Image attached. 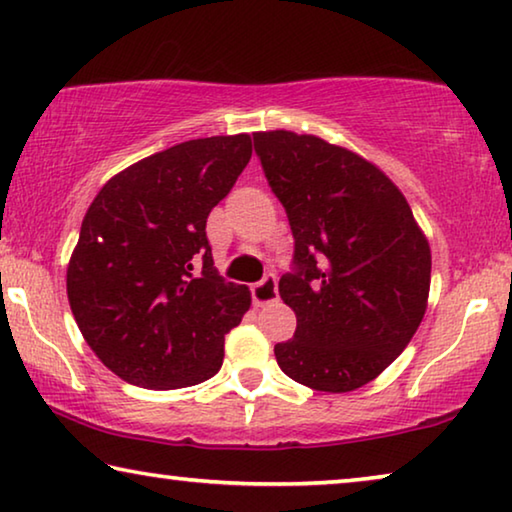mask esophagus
I'll use <instances>...</instances> for the list:
<instances>
[{"mask_svg":"<svg viewBox=\"0 0 512 512\" xmlns=\"http://www.w3.org/2000/svg\"><path fill=\"white\" fill-rule=\"evenodd\" d=\"M251 300H254L256 306L277 300V277H274V274H267V277L254 283V286H251Z\"/></svg>","mask_w":512,"mask_h":512,"instance_id":"1","label":"esophagus"}]
</instances>
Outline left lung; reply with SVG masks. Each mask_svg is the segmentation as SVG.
Listing matches in <instances>:
<instances>
[{
    "instance_id": "1",
    "label": "left lung",
    "mask_w": 512,
    "mask_h": 512,
    "mask_svg": "<svg viewBox=\"0 0 512 512\" xmlns=\"http://www.w3.org/2000/svg\"><path fill=\"white\" fill-rule=\"evenodd\" d=\"M254 148L295 238L279 295L295 336L283 373L316 391L375 380L412 341L430 293V245L403 192L373 162L316 135L256 132Z\"/></svg>"
}]
</instances>
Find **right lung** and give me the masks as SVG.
Segmentation results:
<instances>
[{
  "label": "right lung",
  "instance_id": "obj_1",
  "mask_svg": "<svg viewBox=\"0 0 512 512\" xmlns=\"http://www.w3.org/2000/svg\"><path fill=\"white\" fill-rule=\"evenodd\" d=\"M249 157V135L183 141L109 178L86 210L68 302L121 380L183 389L222 368L224 336L251 295L212 267L206 222Z\"/></svg>",
  "mask_w": 512,
  "mask_h": 512
}]
</instances>
